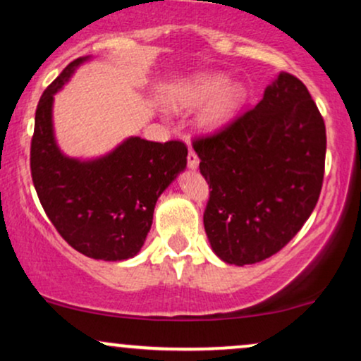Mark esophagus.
Masks as SVG:
<instances>
[{
  "instance_id": "1",
  "label": "esophagus",
  "mask_w": 361,
  "mask_h": 361,
  "mask_svg": "<svg viewBox=\"0 0 361 361\" xmlns=\"http://www.w3.org/2000/svg\"><path fill=\"white\" fill-rule=\"evenodd\" d=\"M198 163H200V159H198V156L195 154L193 151L188 152V168L192 169V171H195V169L198 168Z\"/></svg>"
}]
</instances>
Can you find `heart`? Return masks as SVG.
Wrapping results in <instances>:
<instances>
[{
  "label": "heart",
  "instance_id": "b5f03b06",
  "mask_svg": "<svg viewBox=\"0 0 361 361\" xmlns=\"http://www.w3.org/2000/svg\"><path fill=\"white\" fill-rule=\"evenodd\" d=\"M246 91L238 82L227 85L224 74H202L188 81L178 91L175 105L178 109H200L207 106L202 127L205 130H217L233 120L241 110Z\"/></svg>",
  "mask_w": 361,
  "mask_h": 361
}]
</instances>
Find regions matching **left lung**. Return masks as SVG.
<instances>
[{
    "label": "left lung",
    "instance_id": "left-lung-1",
    "mask_svg": "<svg viewBox=\"0 0 361 361\" xmlns=\"http://www.w3.org/2000/svg\"><path fill=\"white\" fill-rule=\"evenodd\" d=\"M209 183L204 226L229 264L279 252L302 229L324 178L326 127L305 85L280 73L255 109L193 140Z\"/></svg>",
    "mask_w": 361,
    "mask_h": 361
}]
</instances>
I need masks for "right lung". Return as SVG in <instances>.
Instances as JSON below:
<instances>
[{"label":"right lung","mask_w":361,"mask_h":361,"mask_svg":"<svg viewBox=\"0 0 361 361\" xmlns=\"http://www.w3.org/2000/svg\"><path fill=\"white\" fill-rule=\"evenodd\" d=\"M88 59L73 61L40 97L32 180L45 214L69 246L93 259L122 261L144 246L157 198L186 168L188 149L180 140L128 137L94 159L66 156L54 135V94Z\"/></svg>","instance_id":"right-lung-1"}]
</instances>
